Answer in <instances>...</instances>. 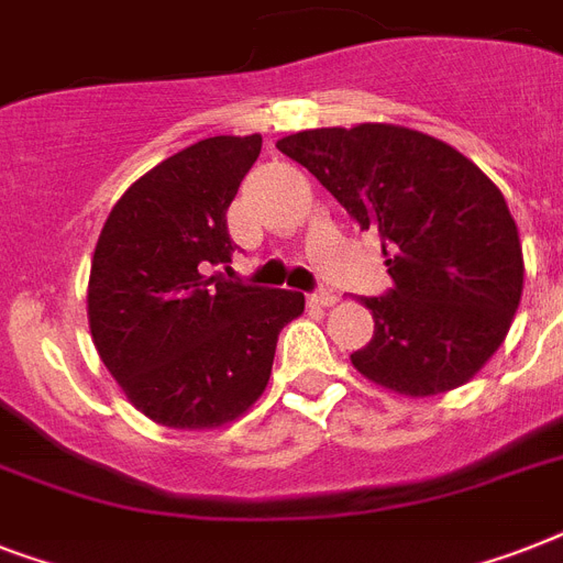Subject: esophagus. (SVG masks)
<instances>
[{
    "label": "esophagus",
    "mask_w": 563,
    "mask_h": 563,
    "mask_svg": "<svg viewBox=\"0 0 563 563\" xmlns=\"http://www.w3.org/2000/svg\"><path fill=\"white\" fill-rule=\"evenodd\" d=\"M309 307H318V309H327L335 303V295L333 291H316V295H309L307 298Z\"/></svg>",
    "instance_id": "esophagus-1"
}]
</instances>
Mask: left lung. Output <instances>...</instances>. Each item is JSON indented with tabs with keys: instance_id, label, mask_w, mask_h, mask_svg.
I'll list each match as a JSON object with an SVG mask.
<instances>
[{
	"instance_id": "left-lung-1",
	"label": "left lung",
	"mask_w": 563,
	"mask_h": 563,
	"mask_svg": "<svg viewBox=\"0 0 563 563\" xmlns=\"http://www.w3.org/2000/svg\"><path fill=\"white\" fill-rule=\"evenodd\" d=\"M277 148L385 242L394 289L362 298L374 339L353 368L406 397L471 383L523 295V245L497 184L453 145L385 122L298 131Z\"/></svg>"
}]
</instances>
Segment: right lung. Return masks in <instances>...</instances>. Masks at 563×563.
I'll use <instances>...</instances> for the list:
<instances>
[{"instance_id": "1", "label": "right lung", "mask_w": 563, "mask_h": 563, "mask_svg": "<svg viewBox=\"0 0 563 563\" xmlns=\"http://www.w3.org/2000/svg\"><path fill=\"white\" fill-rule=\"evenodd\" d=\"M263 136H210L172 154L113 203L96 242L87 321L136 411L169 429L239 420L272 376L303 295L203 277L230 263L228 207Z\"/></svg>"}]
</instances>
